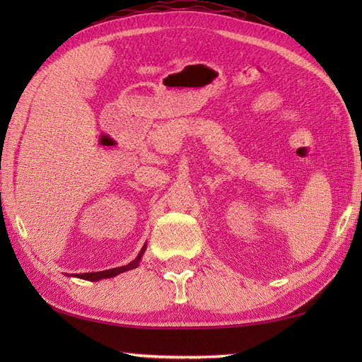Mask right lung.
Masks as SVG:
<instances>
[{"mask_svg": "<svg viewBox=\"0 0 362 362\" xmlns=\"http://www.w3.org/2000/svg\"><path fill=\"white\" fill-rule=\"evenodd\" d=\"M144 249L146 245L141 249V252L138 253V257L132 261V263H129L127 266H121V267H115V269H109V271H101V272H90V274H79L76 276H79V279H83V280H90V281H96V280H101V279H110V276H115L118 275L121 272H126V271H130V269H134L138 266V263H140L141 259V255L144 253Z\"/></svg>", "mask_w": 362, "mask_h": 362, "instance_id": "1", "label": "right lung"}]
</instances>
